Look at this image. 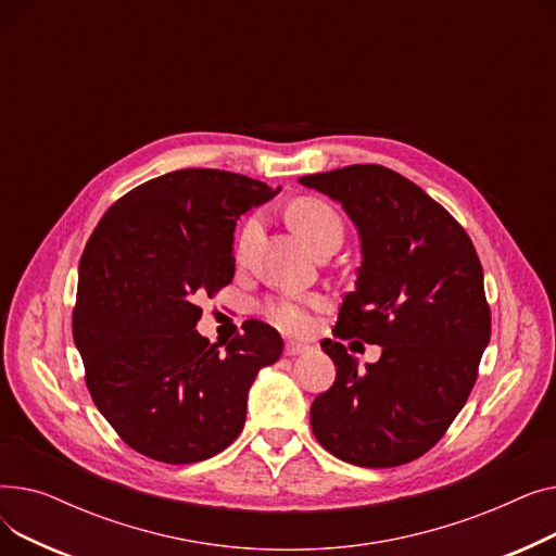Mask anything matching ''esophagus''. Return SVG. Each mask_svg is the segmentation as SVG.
<instances>
[{"instance_id":"1","label":"esophagus","mask_w":556,"mask_h":556,"mask_svg":"<svg viewBox=\"0 0 556 556\" xmlns=\"http://www.w3.org/2000/svg\"><path fill=\"white\" fill-rule=\"evenodd\" d=\"M283 352H286V356H300V354H304V352H308V344H302V342H286V346H283Z\"/></svg>"}]
</instances>
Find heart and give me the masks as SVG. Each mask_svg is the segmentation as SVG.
<instances>
[{"instance_id": "obj_1", "label": "heart", "mask_w": 556, "mask_h": 556, "mask_svg": "<svg viewBox=\"0 0 556 556\" xmlns=\"http://www.w3.org/2000/svg\"><path fill=\"white\" fill-rule=\"evenodd\" d=\"M288 220L311 250L319 248L331 239L342 241V229H344L342 218L323 198L302 195V198L293 200L288 207ZM258 227H261L258 216H250L243 223V227L239 231V239H237L239 256L245 254L248 245L258 233ZM323 306H325V300L319 295L281 293V295L268 298L266 302H263L261 308H263V315L268 317V323H273L277 329H281L286 333H293V336H302L313 329V323H315L313 313Z\"/></svg>"}]
</instances>
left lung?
Returning <instances> with one entry per match:
<instances>
[{
  "label": "left lung",
  "instance_id": "obj_1",
  "mask_svg": "<svg viewBox=\"0 0 556 556\" xmlns=\"http://www.w3.org/2000/svg\"><path fill=\"white\" fill-rule=\"evenodd\" d=\"M342 202L363 241L356 290L346 293L323 349L336 383L311 405L315 440L342 462L390 469L428 453L469 399L491 308L466 229L415 182L381 164L300 178ZM381 343L361 372L340 339Z\"/></svg>",
  "mask_w": 556,
  "mask_h": 556
}]
</instances>
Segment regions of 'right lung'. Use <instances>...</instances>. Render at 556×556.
Wrapping results in <instances>:
<instances>
[{
  "instance_id": "obj_1",
  "label": "right lung",
  "mask_w": 556,
  "mask_h": 556,
  "mask_svg": "<svg viewBox=\"0 0 556 556\" xmlns=\"http://www.w3.org/2000/svg\"><path fill=\"white\" fill-rule=\"evenodd\" d=\"M273 195L248 175L173 170L122 195L87 239L72 333L92 401L132 451L193 464L243 430L248 390L279 361L281 336L248 319L210 342L195 302L233 279L237 218Z\"/></svg>"
}]
</instances>
